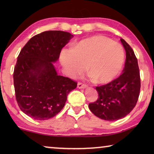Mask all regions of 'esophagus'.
I'll use <instances>...</instances> for the list:
<instances>
[{
    "label": "esophagus",
    "mask_w": 154,
    "mask_h": 154,
    "mask_svg": "<svg viewBox=\"0 0 154 154\" xmlns=\"http://www.w3.org/2000/svg\"><path fill=\"white\" fill-rule=\"evenodd\" d=\"M77 88H79V89H85V88H87V85L85 84H83V83H78Z\"/></svg>",
    "instance_id": "esophagus-1"
}]
</instances>
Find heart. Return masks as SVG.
Here are the masks:
<instances>
[{
  "label": "heart",
  "mask_w": 154,
  "mask_h": 154,
  "mask_svg": "<svg viewBox=\"0 0 154 154\" xmlns=\"http://www.w3.org/2000/svg\"><path fill=\"white\" fill-rule=\"evenodd\" d=\"M60 63L72 77L82 74L87 66L91 78L99 84H107L116 79L124 63L121 44L105 36H93L79 41L71 49H63Z\"/></svg>",
  "instance_id": "heart-1"
}]
</instances>
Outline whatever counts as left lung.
I'll use <instances>...</instances> for the list:
<instances>
[{"label": "left lung", "mask_w": 154, "mask_h": 154, "mask_svg": "<svg viewBox=\"0 0 154 154\" xmlns=\"http://www.w3.org/2000/svg\"><path fill=\"white\" fill-rule=\"evenodd\" d=\"M120 41L126 51L123 73L112 82L96 87L98 100L89 104L94 115L109 122L124 118L130 113L137 103L140 88L139 65L134 51L123 38Z\"/></svg>", "instance_id": "left-lung-1"}]
</instances>
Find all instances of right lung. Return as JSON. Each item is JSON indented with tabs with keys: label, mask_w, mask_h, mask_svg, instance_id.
<instances>
[{
	"label": "right lung",
	"mask_w": 154,
	"mask_h": 154,
	"mask_svg": "<svg viewBox=\"0 0 154 154\" xmlns=\"http://www.w3.org/2000/svg\"><path fill=\"white\" fill-rule=\"evenodd\" d=\"M59 30L45 31L28 41L17 57L14 72L15 97L24 113L36 120L56 116L77 83L58 74L54 64L73 37Z\"/></svg>",
	"instance_id": "obj_1"
}]
</instances>
